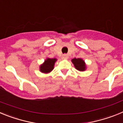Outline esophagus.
I'll return each instance as SVG.
<instances>
[{
	"label": "esophagus",
	"instance_id": "esophagus-1",
	"mask_svg": "<svg viewBox=\"0 0 123 123\" xmlns=\"http://www.w3.org/2000/svg\"><path fill=\"white\" fill-rule=\"evenodd\" d=\"M62 58H64V59H67V58H68V55L67 54H63L62 55Z\"/></svg>",
	"mask_w": 123,
	"mask_h": 123
}]
</instances>
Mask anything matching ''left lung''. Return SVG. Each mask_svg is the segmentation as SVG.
Here are the masks:
<instances>
[{"instance_id": "left-lung-1", "label": "left lung", "mask_w": 123, "mask_h": 123, "mask_svg": "<svg viewBox=\"0 0 123 123\" xmlns=\"http://www.w3.org/2000/svg\"><path fill=\"white\" fill-rule=\"evenodd\" d=\"M72 62L74 65L75 68L79 71H82L86 69L85 63L81 58H74L72 60Z\"/></svg>"}]
</instances>
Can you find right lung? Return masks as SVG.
Segmentation results:
<instances>
[{
    "label": "right lung",
    "mask_w": 123,
    "mask_h": 123,
    "mask_svg": "<svg viewBox=\"0 0 123 123\" xmlns=\"http://www.w3.org/2000/svg\"><path fill=\"white\" fill-rule=\"evenodd\" d=\"M56 61L55 58H47L45 62L42 64L40 67V70L41 72L47 73L52 71L54 69V66L55 62Z\"/></svg>",
    "instance_id": "obj_1"
}]
</instances>
